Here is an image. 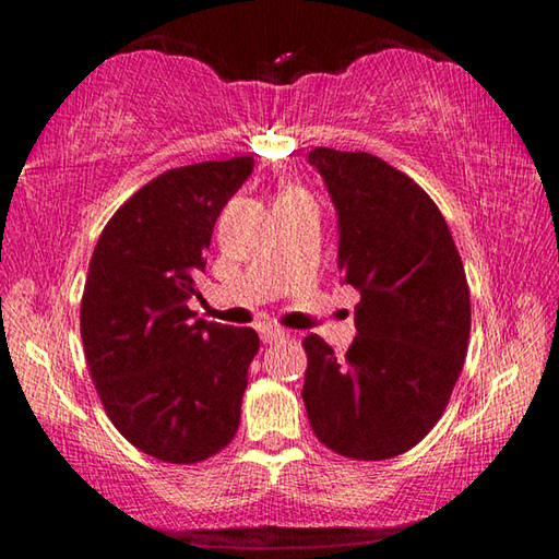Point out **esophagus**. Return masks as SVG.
Masks as SVG:
<instances>
[{
	"instance_id": "obj_1",
	"label": "esophagus",
	"mask_w": 559,
	"mask_h": 559,
	"mask_svg": "<svg viewBox=\"0 0 559 559\" xmlns=\"http://www.w3.org/2000/svg\"><path fill=\"white\" fill-rule=\"evenodd\" d=\"M286 335H288L286 330H281V328H263V330H261V340H263V345L276 343V340L286 337Z\"/></svg>"
}]
</instances>
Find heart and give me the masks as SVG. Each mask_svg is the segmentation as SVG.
Masks as SVG:
<instances>
[{"label":"heart","mask_w":559,"mask_h":559,"mask_svg":"<svg viewBox=\"0 0 559 559\" xmlns=\"http://www.w3.org/2000/svg\"><path fill=\"white\" fill-rule=\"evenodd\" d=\"M288 192H296V189H288Z\"/></svg>","instance_id":"b5f03b06"}]
</instances>
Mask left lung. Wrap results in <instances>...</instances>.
I'll return each mask as SVG.
<instances>
[{"label": "left lung", "mask_w": 559, "mask_h": 559, "mask_svg": "<svg viewBox=\"0 0 559 559\" xmlns=\"http://www.w3.org/2000/svg\"><path fill=\"white\" fill-rule=\"evenodd\" d=\"M337 214V269L359 290L345 357L308 335L302 402L316 437L357 461L416 447L456 384L471 298L451 231L431 197L370 153L313 147Z\"/></svg>", "instance_id": "left-lung-1"}]
</instances>
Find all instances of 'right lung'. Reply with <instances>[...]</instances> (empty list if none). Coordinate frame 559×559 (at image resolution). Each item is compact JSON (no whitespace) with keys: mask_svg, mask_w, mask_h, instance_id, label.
<instances>
[{"mask_svg":"<svg viewBox=\"0 0 559 559\" xmlns=\"http://www.w3.org/2000/svg\"><path fill=\"white\" fill-rule=\"evenodd\" d=\"M251 173L253 157L169 169L112 214L93 249L83 353L110 421L159 461H204L239 429L257 330L206 323L187 300L216 219Z\"/></svg>","mask_w":559,"mask_h":559,"instance_id":"obj_1","label":"right lung"}]
</instances>
